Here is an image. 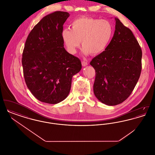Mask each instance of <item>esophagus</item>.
<instances>
[{"label": "esophagus", "mask_w": 155, "mask_h": 155, "mask_svg": "<svg viewBox=\"0 0 155 155\" xmlns=\"http://www.w3.org/2000/svg\"><path fill=\"white\" fill-rule=\"evenodd\" d=\"M82 66H87L88 65V62L87 61H85V60H83V61H82Z\"/></svg>", "instance_id": "esophagus-1"}]
</instances>
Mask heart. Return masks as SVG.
Here are the masks:
<instances>
[{
  "mask_svg": "<svg viewBox=\"0 0 155 155\" xmlns=\"http://www.w3.org/2000/svg\"><path fill=\"white\" fill-rule=\"evenodd\" d=\"M70 28L62 31L61 37L67 51L75 53L80 42L85 54L95 55L108 47L113 37L114 28L110 21L91 17H82L71 23Z\"/></svg>",
  "mask_w": 155,
  "mask_h": 155,
  "instance_id": "obj_1",
  "label": "heart"
}]
</instances>
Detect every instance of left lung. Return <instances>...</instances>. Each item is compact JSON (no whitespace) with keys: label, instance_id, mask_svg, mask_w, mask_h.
I'll return each mask as SVG.
<instances>
[{"label":"left lung","instance_id":"1","mask_svg":"<svg viewBox=\"0 0 155 155\" xmlns=\"http://www.w3.org/2000/svg\"><path fill=\"white\" fill-rule=\"evenodd\" d=\"M142 53L132 31L116 18L113 37L90 63L95 70L94 92L102 103L114 106L130 96L140 77Z\"/></svg>","mask_w":155,"mask_h":155}]
</instances>
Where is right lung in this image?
<instances>
[{"label": "right lung", "mask_w": 155, "mask_h": 155, "mask_svg": "<svg viewBox=\"0 0 155 155\" xmlns=\"http://www.w3.org/2000/svg\"><path fill=\"white\" fill-rule=\"evenodd\" d=\"M69 15L60 11L46 15L31 30L24 45L22 65L26 85L44 103L65 99L73 76L82 67L80 60L64 48L61 32Z\"/></svg>", "instance_id": "right-lung-1"}]
</instances>
